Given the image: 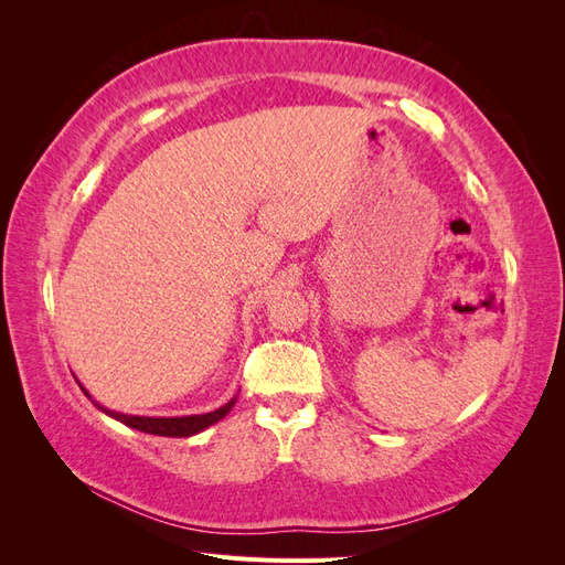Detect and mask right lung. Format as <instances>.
<instances>
[{
  "mask_svg": "<svg viewBox=\"0 0 565 565\" xmlns=\"http://www.w3.org/2000/svg\"><path fill=\"white\" fill-rule=\"evenodd\" d=\"M79 384V382H77ZM79 388L84 391V396L92 398V393L79 384ZM237 396H233L226 405H221L214 413H204V415H185V417H141V415H125V413H115V409H108L106 405H100L98 401L92 398V403L100 409V413H106L108 417L122 422L125 426H131L136 431H143V434H152V436H169V438H188V436H195L200 431L207 429V426L216 424L218 419H224L231 407L235 405Z\"/></svg>",
  "mask_w": 565,
  "mask_h": 565,
  "instance_id": "right-lung-1",
  "label": "right lung"
}]
</instances>
